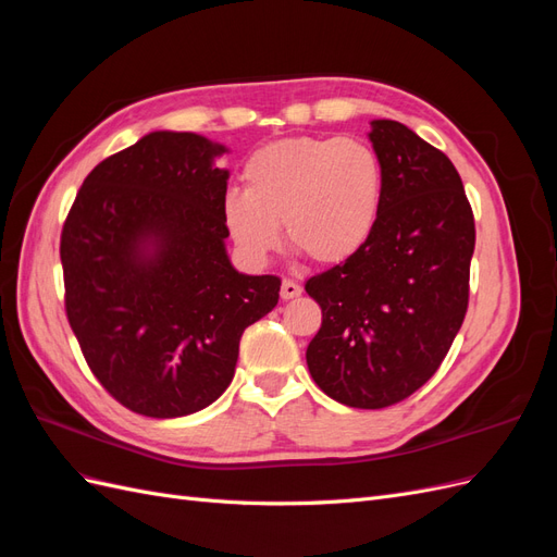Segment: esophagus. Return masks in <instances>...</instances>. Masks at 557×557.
I'll return each instance as SVG.
<instances>
[{"instance_id":"34e87169","label":"esophagus","mask_w":557,"mask_h":557,"mask_svg":"<svg viewBox=\"0 0 557 557\" xmlns=\"http://www.w3.org/2000/svg\"><path fill=\"white\" fill-rule=\"evenodd\" d=\"M301 295V285L293 278H283L281 283V299H295Z\"/></svg>"}]
</instances>
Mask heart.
I'll return each instance as SVG.
<instances>
[{
  "label": "heart",
  "mask_w": 557,
  "mask_h": 557,
  "mask_svg": "<svg viewBox=\"0 0 557 557\" xmlns=\"http://www.w3.org/2000/svg\"><path fill=\"white\" fill-rule=\"evenodd\" d=\"M244 193L223 201L234 244L264 260L288 242L315 264H339L367 246L379 225L385 170L376 150L352 137H295L258 148L244 166Z\"/></svg>",
  "instance_id": "b5f03b06"
}]
</instances>
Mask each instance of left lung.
<instances>
[{"label": "left lung", "instance_id": "8db88e82", "mask_svg": "<svg viewBox=\"0 0 557 557\" xmlns=\"http://www.w3.org/2000/svg\"><path fill=\"white\" fill-rule=\"evenodd\" d=\"M385 170L379 225L350 260L307 281L323 325L307 348L313 381L352 409H383L425 385L469 301L474 213L440 148L397 121H372Z\"/></svg>", "mask_w": 557, "mask_h": 557}]
</instances>
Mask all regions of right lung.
<instances>
[{
	"label": "right lung",
	"mask_w": 557,
	"mask_h": 557,
	"mask_svg": "<svg viewBox=\"0 0 557 557\" xmlns=\"http://www.w3.org/2000/svg\"><path fill=\"white\" fill-rule=\"evenodd\" d=\"M193 132H150L83 181L60 239L64 309L104 391L178 418L232 383L239 339L276 307L281 278L232 267L225 153Z\"/></svg>",
	"instance_id": "right-lung-1"
}]
</instances>
